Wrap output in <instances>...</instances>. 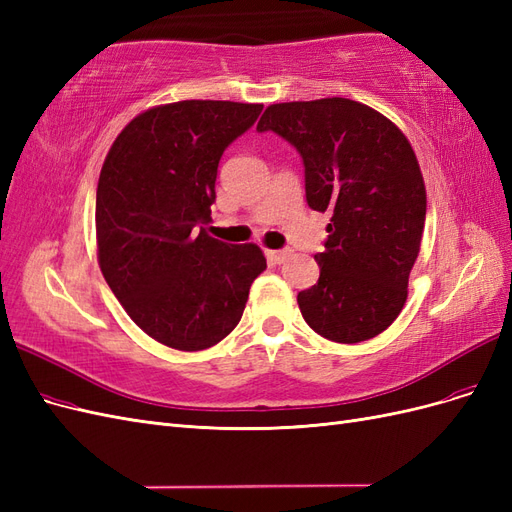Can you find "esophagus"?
<instances>
[{
    "instance_id": "1",
    "label": "esophagus",
    "mask_w": 512,
    "mask_h": 512,
    "mask_svg": "<svg viewBox=\"0 0 512 512\" xmlns=\"http://www.w3.org/2000/svg\"><path fill=\"white\" fill-rule=\"evenodd\" d=\"M290 254H292L290 250H273V252H267L269 260H271V262H275V265H284V262L288 260V256H290Z\"/></svg>"
}]
</instances>
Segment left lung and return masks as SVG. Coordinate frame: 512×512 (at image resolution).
I'll list each match as a JSON object with an SVG mask.
<instances>
[{
	"mask_svg": "<svg viewBox=\"0 0 512 512\" xmlns=\"http://www.w3.org/2000/svg\"><path fill=\"white\" fill-rule=\"evenodd\" d=\"M256 130L299 151L307 205L331 213L314 256L318 284L297 297L305 322L337 344L380 335L406 303L425 228V183L408 138L348 98L271 104Z\"/></svg>",
	"mask_w": 512,
	"mask_h": 512,
	"instance_id": "1",
	"label": "left lung"
}]
</instances>
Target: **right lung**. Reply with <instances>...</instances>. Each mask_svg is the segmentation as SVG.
Segmentation results:
<instances>
[{
    "instance_id": "1",
    "label": "right lung",
    "mask_w": 512,
    "mask_h": 512,
    "mask_svg": "<svg viewBox=\"0 0 512 512\" xmlns=\"http://www.w3.org/2000/svg\"><path fill=\"white\" fill-rule=\"evenodd\" d=\"M262 104L183 100L134 117L108 151L96 194L106 284L149 337L175 350L211 348L237 327L267 269L254 243L207 235L226 147Z\"/></svg>"
}]
</instances>
